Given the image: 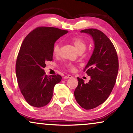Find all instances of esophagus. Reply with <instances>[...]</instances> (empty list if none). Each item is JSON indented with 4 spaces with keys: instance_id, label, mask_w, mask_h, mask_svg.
Wrapping results in <instances>:
<instances>
[{
    "instance_id": "34e87169",
    "label": "esophagus",
    "mask_w": 133,
    "mask_h": 133,
    "mask_svg": "<svg viewBox=\"0 0 133 133\" xmlns=\"http://www.w3.org/2000/svg\"><path fill=\"white\" fill-rule=\"evenodd\" d=\"M72 76L71 75H67L64 76L63 79H69V78H72Z\"/></svg>"
}]
</instances>
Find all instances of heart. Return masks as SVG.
<instances>
[{"label": "heart", "instance_id": "heart-1", "mask_svg": "<svg viewBox=\"0 0 133 133\" xmlns=\"http://www.w3.org/2000/svg\"><path fill=\"white\" fill-rule=\"evenodd\" d=\"M71 42L73 43V45L75 46L76 50L78 52L84 51L85 49L87 48V43L81 37H73L71 40ZM53 51L54 55L58 56L60 53V45L59 43H56L53 47ZM66 67L70 70H74V66L71 63H68L66 64Z\"/></svg>", "mask_w": 133, "mask_h": 133}]
</instances>
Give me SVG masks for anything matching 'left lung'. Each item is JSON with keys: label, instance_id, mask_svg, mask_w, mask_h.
Here are the masks:
<instances>
[{"label": "left lung", "instance_id": "left-lung-1", "mask_svg": "<svg viewBox=\"0 0 133 133\" xmlns=\"http://www.w3.org/2000/svg\"><path fill=\"white\" fill-rule=\"evenodd\" d=\"M92 36L94 42L92 54L83 71L91 79L85 83L77 77L74 94L77 102L85 110H91L108 99L116 83L119 61L117 52L110 39L101 31L89 28L81 31Z\"/></svg>", "mask_w": 133, "mask_h": 133}]
</instances>
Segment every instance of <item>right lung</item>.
Segmentation results:
<instances>
[{"label":"right lung","instance_id":"right-lung-1","mask_svg":"<svg viewBox=\"0 0 133 133\" xmlns=\"http://www.w3.org/2000/svg\"><path fill=\"white\" fill-rule=\"evenodd\" d=\"M68 32L54 27L40 26L23 40L16 63V73L21 93L27 103L41 108L50 102L54 87L61 81L59 74L46 75L45 62L52 61L54 43Z\"/></svg>","mask_w":133,"mask_h":133}]
</instances>
